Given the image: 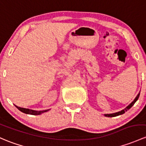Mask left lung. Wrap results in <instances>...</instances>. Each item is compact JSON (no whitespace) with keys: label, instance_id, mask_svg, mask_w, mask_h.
Instances as JSON below:
<instances>
[{"label":"left lung","instance_id":"1","mask_svg":"<svg viewBox=\"0 0 146 146\" xmlns=\"http://www.w3.org/2000/svg\"><path fill=\"white\" fill-rule=\"evenodd\" d=\"M139 95H140V92L139 93V94L136 96V97L135 98V99L134 101H132V102L131 103V104H129V105L128 106H127L126 108H125L124 110H121V111H119V112H117V113H111V114H105V116H106V117H116V116H118V115H122L124 114V113H125L126 111H127L129 109H130V108H131V107L134 106V104L136 103V101L138 100V99H139Z\"/></svg>","mask_w":146,"mask_h":146}]
</instances>
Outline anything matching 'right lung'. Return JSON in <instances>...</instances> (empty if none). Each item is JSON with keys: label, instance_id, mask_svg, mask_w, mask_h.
<instances>
[{"label": "right lung", "instance_id": "add662e5", "mask_svg": "<svg viewBox=\"0 0 146 146\" xmlns=\"http://www.w3.org/2000/svg\"><path fill=\"white\" fill-rule=\"evenodd\" d=\"M17 108H18L20 111L22 112V113H26V114H29V115H40L42 113H45V112L48 111L49 110H33L31 109H29V108H21V107L17 106L16 105H15Z\"/></svg>", "mask_w": 146, "mask_h": 146}]
</instances>
